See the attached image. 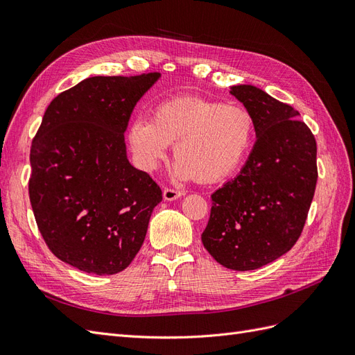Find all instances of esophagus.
Returning <instances> with one entry per match:
<instances>
[{"mask_svg": "<svg viewBox=\"0 0 355 355\" xmlns=\"http://www.w3.org/2000/svg\"><path fill=\"white\" fill-rule=\"evenodd\" d=\"M182 196H184V192H182V191L170 189V188H166V189L163 191V198H164V201H175V200L180 198Z\"/></svg>", "mask_w": 355, "mask_h": 355, "instance_id": "obj_1", "label": "esophagus"}]
</instances>
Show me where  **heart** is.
Instances as JSON below:
<instances>
[{
	"label": "heart",
	"instance_id": "obj_1",
	"mask_svg": "<svg viewBox=\"0 0 355 355\" xmlns=\"http://www.w3.org/2000/svg\"><path fill=\"white\" fill-rule=\"evenodd\" d=\"M127 139L144 171L157 170L170 144H175L173 173L178 179L198 176L201 182H214L241 164L252 145L253 118L240 105L179 96L157 103L153 120L135 118Z\"/></svg>",
	"mask_w": 355,
	"mask_h": 355
}]
</instances>
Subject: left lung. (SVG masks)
<instances>
[{
	"label": "left lung",
	"instance_id": "1",
	"mask_svg": "<svg viewBox=\"0 0 355 355\" xmlns=\"http://www.w3.org/2000/svg\"><path fill=\"white\" fill-rule=\"evenodd\" d=\"M230 93L250 112L256 142L240 173L211 194L201 241L225 268L250 271L287 253L302 232L317 184V144L290 105L250 84Z\"/></svg>",
	"mask_w": 355,
	"mask_h": 355
}]
</instances>
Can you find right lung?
<instances>
[{
    "label": "right lung",
    "mask_w": 355,
    "mask_h": 355,
    "mask_svg": "<svg viewBox=\"0 0 355 355\" xmlns=\"http://www.w3.org/2000/svg\"><path fill=\"white\" fill-rule=\"evenodd\" d=\"M159 77L85 78L51 101L32 141L38 230L55 256L80 271L125 270L163 200L151 176L130 164L124 141L136 103Z\"/></svg>",
    "instance_id": "1"
}]
</instances>
